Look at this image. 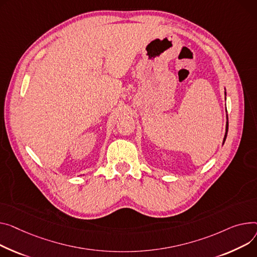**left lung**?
Returning a JSON list of instances; mask_svg holds the SVG:
<instances>
[{
    "mask_svg": "<svg viewBox=\"0 0 257 257\" xmlns=\"http://www.w3.org/2000/svg\"><path fill=\"white\" fill-rule=\"evenodd\" d=\"M225 96H226V92H225ZM226 99V98H225ZM227 131H228V121L226 122V129H225V135H224V139H223V144H224V142H225V140H226V136H227Z\"/></svg>",
    "mask_w": 257,
    "mask_h": 257,
    "instance_id": "obj_1",
    "label": "left lung"
}]
</instances>
